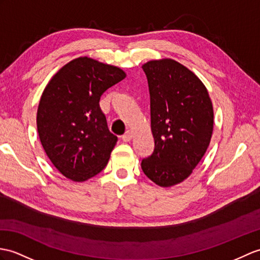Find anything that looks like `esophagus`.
I'll list each match as a JSON object with an SVG mask.
<instances>
[{"label":"esophagus","mask_w":260,"mask_h":260,"mask_svg":"<svg viewBox=\"0 0 260 260\" xmlns=\"http://www.w3.org/2000/svg\"><path fill=\"white\" fill-rule=\"evenodd\" d=\"M132 137H133L132 132H131V131H127V132L125 133V134L122 135V137H120V138H122L123 142H129V141L132 140Z\"/></svg>","instance_id":"obj_1"}]
</instances>
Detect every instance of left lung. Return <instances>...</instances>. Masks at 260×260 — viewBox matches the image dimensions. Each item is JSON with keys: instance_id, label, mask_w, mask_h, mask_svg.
<instances>
[{"instance_id": "8db88e82", "label": "left lung", "mask_w": 260, "mask_h": 260, "mask_svg": "<svg viewBox=\"0 0 260 260\" xmlns=\"http://www.w3.org/2000/svg\"><path fill=\"white\" fill-rule=\"evenodd\" d=\"M147 77L155 147L142 170L161 187L189 176L206 153L214 127L212 101L202 81L171 58L142 66Z\"/></svg>"}]
</instances>
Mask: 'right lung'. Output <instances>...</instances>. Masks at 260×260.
<instances>
[{"instance_id":"add662e5","label":"right lung","mask_w":260,"mask_h":260,"mask_svg":"<svg viewBox=\"0 0 260 260\" xmlns=\"http://www.w3.org/2000/svg\"><path fill=\"white\" fill-rule=\"evenodd\" d=\"M125 76L116 66L85 56L64 65L46 85L38 132L48 158L65 177L84 182L107 165L117 136L107 127L100 100Z\"/></svg>"}]
</instances>
